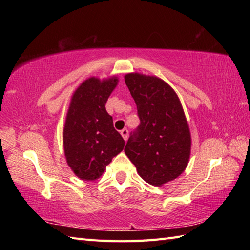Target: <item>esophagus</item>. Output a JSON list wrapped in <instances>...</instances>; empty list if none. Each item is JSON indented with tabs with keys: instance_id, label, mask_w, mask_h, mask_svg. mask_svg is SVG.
<instances>
[{
	"instance_id": "34e87169",
	"label": "esophagus",
	"mask_w": 250,
	"mask_h": 250,
	"mask_svg": "<svg viewBox=\"0 0 250 250\" xmlns=\"http://www.w3.org/2000/svg\"><path fill=\"white\" fill-rule=\"evenodd\" d=\"M120 134H121L122 137H124L125 141L128 140V134H129V131H128V130H126V129L121 130V131H120Z\"/></svg>"
}]
</instances>
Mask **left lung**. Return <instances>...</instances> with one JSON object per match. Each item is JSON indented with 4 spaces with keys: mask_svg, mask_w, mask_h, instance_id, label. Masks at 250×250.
I'll list each match as a JSON object with an SVG mask.
<instances>
[{
    "mask_svg": "<svg viewBox=\"0 0 250 250\" xmlns=\"http://www.w3.org/2000/svg\"><path fill=\"white\" fill-rule=\"evenodd\" d=\"M125 82L141 120L125 152L146 183L160 187L177 178L188 166V121L176 92L161 78L129 73Z\"/></svg>",
    "mask_w": 250,
    "mask_h": 250,
    "instance_id": "obj_1",
    "label": "left lung"
}]
</instances>
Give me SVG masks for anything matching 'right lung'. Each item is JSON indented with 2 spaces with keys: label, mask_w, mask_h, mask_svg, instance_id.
Listing matches in <instances>:
<instances>
[{
  "label": "right lung",
  "mask_w": 250,
  "mask_h": 250,
  "mask_svg": "<svg viewBox=\"0 0 250 250\" xmlns=\"http://www.w3.org/2000/svg\"><path fill=\"white\" fill-rule=\"evenodd\" d=\"M118 82L117 76L102 81L90 77L72 95L63 129V148L67 166L83 180L98 179L125 147L124 139L113 125V117L105 108Z\"/></svg>",
  "instance_id": "1"
}]
</instances>
